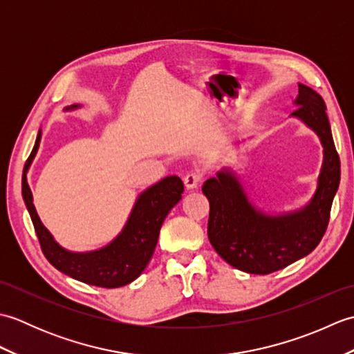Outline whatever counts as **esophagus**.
Segmentation results:
<instances>
[{"mask_svg":"<svg viewBox=\"0 0 354 354\" xmlns=\"http://www.w3.org/2000/svg\"><path fill=\"white\" fill-rule=\"evenodd\" d=\"M202 181V173L201 171H189L184 176V184L187 190H194Z\"/></svg>","mask_w":354,"mask_h":354,"instance_id":"34e87169","label":"esophagus"}]
</instances>
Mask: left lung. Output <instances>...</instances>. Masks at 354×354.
Returning a JSON list of instances; mask_svg holds the SVG:
<instances>
[{
    "mask_svg": "<svg viewBox=\"0 0 354 354\" xmlns=\"http://www.w3.org/2000/svg\"><path fill=\"white\" fill-rule=\"evenodd\" d=\"M293 104L297 109L290 117L310 127L324 149L317 190L304 207L280 214L265 213L252 204L236 173L227 167L202 185L209 202V243L232 268L248 274L275 272L310 254L327 230L339 187L341 161L324 100L312 88L298 84Z\"/></svg>",
    "mask_w": 354,
    "mask_h": 354,
    "instance_id": "left-lung-1",
    "label": "left lung"
}]
</instances>
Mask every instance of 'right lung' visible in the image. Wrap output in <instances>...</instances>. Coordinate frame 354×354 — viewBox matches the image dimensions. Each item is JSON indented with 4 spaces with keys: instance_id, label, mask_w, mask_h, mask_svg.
<instances>
[{
    "instance_id": "1",
    "label": "right lung",
    "mask_w": 354,
    "mask_h": 354,
    "mask_svg": "<svg viewBox=\"0 0 354 354\" xmlns=\"http://www.w3.org/2000/svg\"><path fill=\"white\" fill-rule=\"evenodd\" d=\"M79 108L80 104H71V106H66L65 111ZM42 131L39 129L35 147L22 173V198L32 217L44 255L57 270L82 283L108 289L122 288L132 283L135 278L141 275L152 259L165 216L183 198V181L173 175L141 192L123 230L108 245L86 252L68 251L59 245L51 232L44 227L36 213L33 194L27 183V171L39 149Z\"/></svg>"
}]
</instances>
